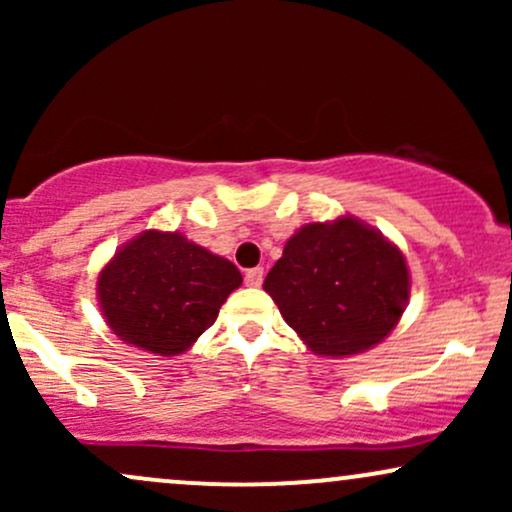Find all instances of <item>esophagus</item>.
<instances>
[{
	"label": "esophagus",
	"mask_w": 512,
	"mask_h": 512,
	"mask_svg": "<svg viewBox=\"0 0 512 512\" xmlns=\"http://www.w3.org/2000/svg\"><path fill=\"white\" fill-rule=\"evenodd\" d=\"M262 279H264V269L262 267L248 269V272H245V284L252 286V289H257V286L262 284Z\"/></svg>",
	"instance_id": "esophagus-1"
}]
</instances>
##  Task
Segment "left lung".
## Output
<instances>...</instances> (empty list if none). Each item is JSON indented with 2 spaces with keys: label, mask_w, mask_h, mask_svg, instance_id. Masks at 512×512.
I'll use <instances>...</instances> for the list:
<instances>
[{
  "label": "left lung",
  "mask_w": 512,
  "mask_h": 512,
  "mask_svg": "<svg viewBox=\"0 0 512 512\" xmlns=\"http://www.w3.org/2000/svg\"><path fill=\"white\" fill-rule=\"evenodd\" d=\"M402 250L354 216L305 223L264 279L286 325L317 356L344 358L380 344L409 301Z\"/></svg>",
  "instance_id": "obj_1"
}]
</instances>
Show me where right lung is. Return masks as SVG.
<instances>
[{
    "mask_svg": "<svg viewBox=\"0 0 512 512\" xmlns=\"http://www.w3.org/2000/svg\"><path fill=\"white\" fill-rule=\"evenodd\" d=\"M243 284L238 267L178 231H144L98 274V305L125 344L178 356L214 325Z\"/></svg>",
    "mask_w": 512,
    "mask_h": 512,
    "instance_id": "add662e5",
    "label": "right lung"
}]
</instances>
